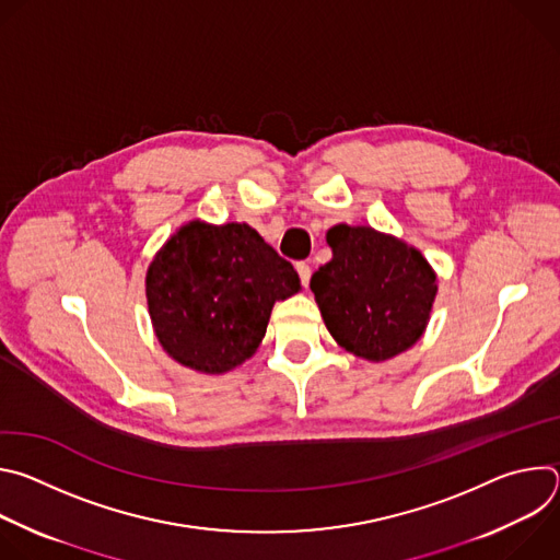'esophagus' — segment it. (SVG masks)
I'll return each instance as SVG.
<instances>
[{
    "label": "esophagus",
    "mask_w": 560,
    "mask_h": 560,
    "mask_svg": "<svg viewBox=\"0 0 560 560\" xmlns=\"http://www.w3.org/2000/svg\"><path fill=\"white\" fill-rule=\"evenodd\" d=\"M296 272H299V277H301V283L307 288L310 277H312V268H310L305 261H299V264H296Z\"/></svg>",
    "instance_id": "1"
}]
</instances>
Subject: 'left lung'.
Returning <instances> with one entry per match:
<instances>
[{
    "mask_svg": "<svg viewBox=\"0 0 560 560\" xmlns=\"http://www.w3.org/2000/svg\"><path fill=\"white\" fill-rule=\"evenodd\" d=\"M332 259L310 288L330 335L368 361L412 348L430 318L436 277L423 255L372 228L328 230Z\"/></svg>",
    "mask_w": 560,
    "mask_h": 560,
    "instance_id": "8db88e82",
    "label": "left lung"
}]
</instances>
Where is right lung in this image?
Here are the masks:
<instances>
[{
  "label": "right lung",
  "mask_w": 560,
  "mask_h": 560,
  "mask_svg": "<svg viewBox=\"0 0 560 560\" xmlns=\"http://www.w3.org/2000/svg\"><path fill=\"white\" fill-rule=\"evenodd\" d=\"M299 285L292 264L246 223L184 225L145 275L159 343L182 365L208 374L250 359L275 301Z\"/></svg>",
  "instance_id": "obj_1"
}]
</instances>
